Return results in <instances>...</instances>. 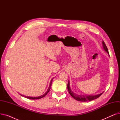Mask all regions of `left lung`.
<instances>
[{
  "label": "left lung",
  "mask_w": 120,
  "mask_h": 120,
  "mask_svg": "<svg viewBox=\"0 0 120 120\" xmlns=\"http://www.w3.org/2000/svg\"><path fill=\"white\" fill-rule=\"evenodd\" d=\"M102 43H103V46L104 49H105V51L107 53H108L109 54L108 49V48H107V47L105 45V44L104 41H103L102 42ZM67 87H68V91L69 92V93L70 94V95L74 99H75L77 101H81V102L90 101L97 99L103 94V93H102L99 94H98V95H77V94L73 93L71 91V88H70V82H69V81H68V83Z\"/></svg>",
  "instance_id": "obj_1"
}]
</instances>
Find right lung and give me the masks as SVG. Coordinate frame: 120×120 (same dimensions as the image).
Instances as JSON below:
<instances>
[{"mask_svg": "<svg viewBox=\"0 0 120 120\" xmlns=\"http://www.w3.org/2000/svg\"><path fill=\"white\" fill-rule=\"evenodd\" d=\"M52 80H53V78L52 79L51 81H50V85H49V89H48V90L47 91L45 94H43V95H41V96H40L37 97H28V96H24V95H21V94H20V95H21V96H22L23 97H25V98H28V99H33V100L39 99H41V98H43V97H45V96L47 95V93L49 92V90H50V87H51V86H52Z\"/></svg>", "mask_w": 120, "mask_h": 120, "instance_id": "obj_1", "label": "right lung"}]
</instances>
